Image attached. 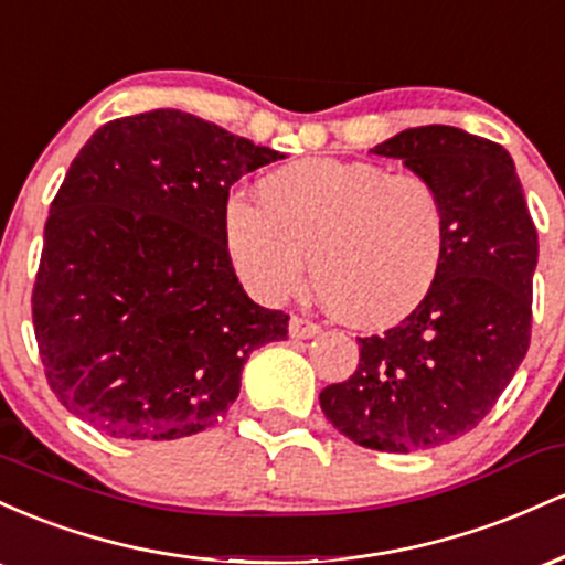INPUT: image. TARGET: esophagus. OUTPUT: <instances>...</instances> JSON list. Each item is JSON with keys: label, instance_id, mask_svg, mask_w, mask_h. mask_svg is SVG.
<instances>
[{"label": "esophagus", "instance_id": "34e87169", "mask_svg": "<svg viewBox=\"0 0 565 565\" xmlns=\"http://www.w3.org/2000/svg\"><path fill=\"white\" fill-rule=\"evenodd\" d=\"M319 332H321V327L316 321L305 319V316H291L289 334L295 337V340H308V337H316Z\"/></svg>", "mask_w": 565, "mask_h": 565}]
</instances>
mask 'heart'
I'll list each match as a JSON object with an SVG mask.
<instances>
[{
    "label": "heart",
    "instance_id": "heart-1",
    "mask_svg": "<svg viewBox=\"0 0 565 565\" xmlns=\"http://www.w3.org/2000/svg\"><path fill=\"white\" fill-rule=\"evenodd\" d=\"M225 242L260 300L300 289L313 257L316 291L337 316L387 327L430 295L449 244V210L419 172L302 159L265 174L257 201H228Z\"/></svg>",
    "mask_w": 565,
    "mask_h": 565
}]
</instances>
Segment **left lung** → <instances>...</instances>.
I'll return each mask as SVG.
<instances>
[{"instance_id": "8db88e82", "label": "left lung", "mask_w": 565, "mask_h": 565, "mask_svg": "<svg viewBox=\"0 0 565 565\" xmlns=\"http://www.w3.org/2000/svg\"><path fill=\"white\" fill-rule=\"evenodd\" d=\"M372 153L440 188L449 244L440 274L398 327L359 337V366L319 395L366 449H436L476 427L526 359L536 242L510 153L457 127L404 129Z\"/></svg>"}]
</instances>
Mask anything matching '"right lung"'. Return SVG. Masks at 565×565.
Wrapping results in <instances>:
<instances>
[{"mask_svg":"<svg viewBox=\"0 0 565 565\" xmlns=\"http://www.w3.org/2000/svg\"><path fill=\"white\" fill-rule=\"evenodd\" d=\"M276 159L174 108L84 142L31 295L44 377L71 414L103 436L174 440L228 412L252 350L289 329L249 300L225 242L231 185Z\"/></svg>","mask_w":565,"mask_h":565,"instance_id":"obj_1","label":"right lung"}]
</instances>
